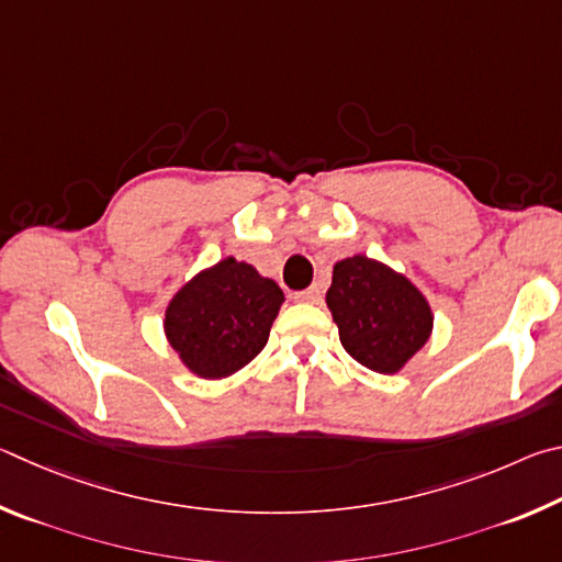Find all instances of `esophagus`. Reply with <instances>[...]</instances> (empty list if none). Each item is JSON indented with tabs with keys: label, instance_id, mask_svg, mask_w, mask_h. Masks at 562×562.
<instances>
[{
	"label": "esophagus",
	"instance_id": "esophagus-1",
	"mask_svg": "<svg viewBox=\"0 0 562 562\" xmlns=\"http://www.w3.org/2000/svg\"><path fill=\"white\" fill-rule=\"evenodd\" d=\"M293 299L301 301V303H318V301H321V289H318V286H311V289H306V291L293 293Z\"/></svg>",
	"mask_w": 562,
	"mask_h": 562
}]
</instances>
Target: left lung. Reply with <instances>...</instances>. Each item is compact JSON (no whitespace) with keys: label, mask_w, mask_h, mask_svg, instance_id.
<instances>
[{"label":"left lung","mask_w":562,"mask_h":562,"mask_svg":"<svg viewBox=\"0 0 562 562\" xmlns=\"http://www.w3.org/2000/svg\"><path fill=\"white\" fill-rule=\"evenodd\" d=\"M326 303L342 348L382 375L405 368L435 326L429 303L415 283L362 254L333 266Z\"/></svg>","instance_id":"1"}]
</instances>
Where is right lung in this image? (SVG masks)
I'll use <instances>...</instances> for the list:
<instances>
[{
    "label": "right lung",
    "mask_w": 562,
    "mask_h": 562,
    "mask_svg": "<svg viewBox=\"0 0 562 562\" xmlns=\"http://www.w3.org/2000/svg\"><path fill=\"white\" fill-rule=\"evenodd\" d=\"M281 303L279 283L226 256L175 293L165 336L192 375L222 380L263 350Z\"/></svg>",
    "instance_id": "obj_1"
}]
</instances>
